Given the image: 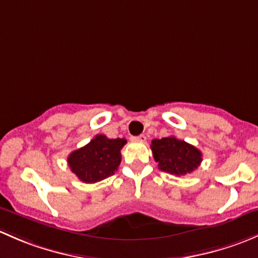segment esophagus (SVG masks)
<instances>
[{"label": "esophagus", "instance_id": "obj_1", "mask_svg": "<svg viewBox=\"0 0 258 258\" xmlns=\"http://www.w3.org/2000/svg\"><path fill=\"white\" fill-rule=\"evenodd\" d=\"M145 139H147V138H145L144 134H140L138 135V137H133V140H137V142H144Z\"/></svg>", "mask_w": 258, "mask_h": 258}]
</instances>
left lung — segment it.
Wrapping results in <instances>:
<instances>
[{"instance_id":"obj_1","label":"left lung","mask_w":258,"mask_h":258,"mask_svg":"<svg viewBox=\"0 0 258 258\" xmlns=\"http://www.w3.org/2000/svg\"><path fill=\"white\" fill-rule=\"evenodd\" d=\"M150 148L159 169L171 175L190 174L203 161V154L199 149L175 137L151 140Z\"/></svg>"}]
</instances>
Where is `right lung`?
Here are the masks:
<instances>
[{
  "label": "right lung",
  "instance_id": "right-lung-1",
  "mask_svg": "<svg viewBox=\"0 0 258 258\" xmlns=\"http://www.w3.org/2000/svg\"><path fill=\"white\" fill-rule=\"evenodd\" d=\"M125 144V139L95 135L88 144L70 154L68 165L81 181L87 184L100 181L116 171L121 161L120 150Z\"/></svg>",
  "mask_w": 258,
  "mask_h": 258
}]
</instances>
